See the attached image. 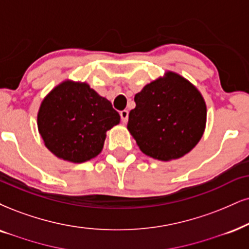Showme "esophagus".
I'll return each instance as SVG.
<instances>
[{"mask_svg":"<svg viewBox=\"0 0 249 249\" xmlns=\"http://www.w3.org/2000/svg\"><path fill=\"white\" fill-rule=\"evenodd\" d=\"M120 116H121V121L125 124V122L128 121V116H129V112H128L127 109H124L120 112Z\"/></svg>","mask_w":249,"mask_h":249,"instance_id":"esophagus-1","label":"esophagus"}]
</instances>
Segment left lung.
Wrapping results in <instances>:
<instances>
[{
  "instance_id": "8db88e82",
  "label": "left lung",
  "mask_w": 249,
  "mask_h": 249,
  "mask_svg": "<svg viewBox=\"0 0 249 249\" xmlns=\"http://www.w3.org/2000/svg\"><path fill=\"white\" fill-rule=\"evenodd\" d=\"M127 128L141 151L158 160L183 157L203 136L205 101L185 77L167 71L135 94Z\"/></svg>"
}]
</instances>
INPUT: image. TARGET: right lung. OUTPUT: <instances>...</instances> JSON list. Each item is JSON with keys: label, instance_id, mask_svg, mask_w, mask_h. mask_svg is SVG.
Returning a JSON list of instances; mask_svg holds the SVG:
<instances>
[{"label": "right lung", "instance_id": "add662e5", "mask_svg": "<svg viewBox=\"0 0 249 249\" xmlns=\"http://www.w3.org/2000/svg\"><path fill=\"white\" fill-rule=\"evenodd\" d=\"M119 122L109 100L88 83L69 79L45 97L38 112V130L46 148L57 158L77 164L99 155L106 131Z\"/></svg>", "mask_w": 249, "mask_h": 249}]
</instances>
